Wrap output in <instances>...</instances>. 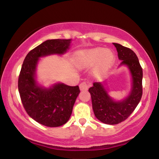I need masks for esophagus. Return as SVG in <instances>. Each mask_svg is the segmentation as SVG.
<instances>
[{"label":"esophagus","mask_w":159,"mask_h":159,"mask_svg":"<svg viewBox=\"0 0 159 159\" xmlns=\"http://www.w3.org/2000/svg\"><path fill=\"white\" fill-rule=\"evenodd\" d=\"M79 88L81 90H87L89 88V85L86 82H82L80 84Z\"/></svg>","instance_id":"34e87169"}]
</instances>
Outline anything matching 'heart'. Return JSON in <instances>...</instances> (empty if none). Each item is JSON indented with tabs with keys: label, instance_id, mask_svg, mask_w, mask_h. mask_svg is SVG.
<instances>
[{
	"label": "heart",
	"instance_id": "b5f03b06",
	"mask_svg": "<svg viewBox=\"0 0 159 159\" xmlns=\"http://www.w3.org/2000/svg\"><path fill=\"white\" fill-rule=\"evenodd\" d=\"M114 60V53L111 50L95 48L79 53L75 61L79 68H86L96 63L93 72L96 76H100L108 70Z\"/></svg>",
	"mask_w": 159,
	"mask_h": 159
}]
</instances>
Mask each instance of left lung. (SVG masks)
<instances>
[{
    "label": "left lung",
    "mask_w": 159,
    "mask_h": 159,
    "mask_svg": "<svg viewBox=\"0 0 159 159\" xmlns=\"http://www.w3.org/2000/svg\"><path fill=\"white\" fill-rule=\"evenodd\" d=\"M113 44L122 61L120 66H126L130 72L132 84L129 94L121 100L111 98L105 87L106 82H95L89 89L95 116L102 123L109 125H116L126 120L140 102L143 91V70L135 53L118 43Z\"/></svg>",
    "instance_id": "left-lung-1"
}]
</instances>
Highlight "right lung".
<instances>
[{
  "instance_id": "add662e5",
  "label": "right lung",
  "mask_w": 159,
  "mask_h": 159,
  "mask_svg": "<svg viewBox=\"0 0 159 159\" xmlns=\"http://www.w3.org/2000/svg\"><path fill=\"white\" fill-rule=\"evenodd\" d=\"M71 43L72 39L46 40L27 54L21 66L18 87L23 106L32 119L45 126H61L68 121L80 90L61 82L46 88L36 80L37 65L41 57L63 55Z\"/></svg>"
}]
</instances>
